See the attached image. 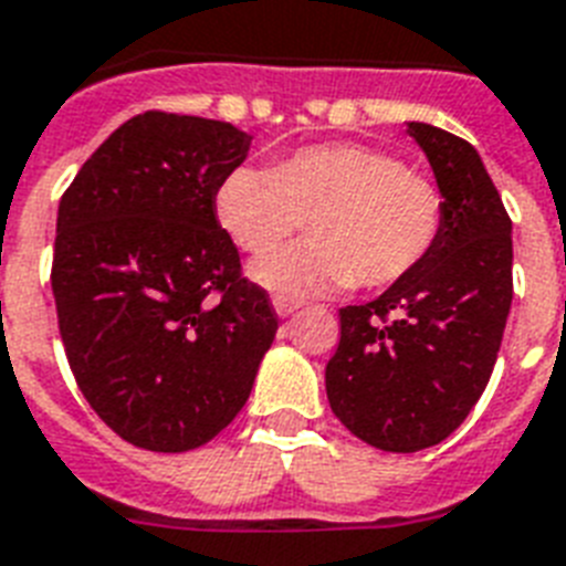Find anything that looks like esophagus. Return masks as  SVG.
<instances>
[{"label": "esophagus", "mask_w": 566, "mask_h": 566, "mask_svg": "<svg viewBox=\"0 0 566 566\" xmlns=\"http://www.w3.org/2000/svg\"><path fill=\"white\" fill-rule=\"evenodd\" d=\"M273 311L284 319V316L296 314L298 302H296V298H287V296H273Z\"/></svg>", "instance_id": "esophagus-1"}]
</instances>
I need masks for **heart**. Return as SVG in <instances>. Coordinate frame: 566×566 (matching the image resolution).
<instances>
[{
	"mask_svg": "<svg viewBox=\"0 0 566 566\" xmlns=\"http://www.w3.org/2000/svg\"><path fill=\"white\" fill-rule=\"evenodd\" d=\"M214 214L243 252L261 255L302 220L314 235L252 264V279L284 296L360 284L387 287L430 255L442 232V195L369 145H311L264 171L238 165L220 179Z\"/></svg>",
	"mask_w": 566,
	"mask_h": 566,
	"instance_id": "1",
	"label": "heart"
}]
</instances>
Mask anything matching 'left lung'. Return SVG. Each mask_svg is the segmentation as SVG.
<instances>
[{"mask_svg":"<svg viewBox=\"0 0 566 566\" xmlns=\"http://www.w3.org/2000/svg\"><path fill=\"white\" fill-rule=\"evenodd\" d=\"M442 195V232L410 275L339 307L325 366L334 416L389 453L444 442L489 384L512 307V220L474 145L407 122Z\"/></svg>","mask_w":566,"mask_h":566,"instance_id":"left-lung-1","label":"left lung"}]
</instances>
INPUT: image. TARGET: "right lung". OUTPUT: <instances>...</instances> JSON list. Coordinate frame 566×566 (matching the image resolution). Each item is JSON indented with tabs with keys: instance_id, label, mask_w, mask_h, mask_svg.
Returning a JSON list of instances; mask_svg holds the SVG:
<instances>
[{
	"instance_id": "1",
	"label": "right lung",
	"mask_w": 566,
	"mask_h": 566,
	"mask_svg": "<svg viewBox=\"0 0 566 566\" xmlns=\"http://www.w3.org/2000/svg\"><path fill=\"white\" fill-rule=\"evenodd\" d=\"M235 124L145 113L104 139L57 209L52 293L69 366L124 442L206 444L247 403L275 339L268 293L241 279L214 214L247 159Z\"/></svg>"
}]
</instances>
